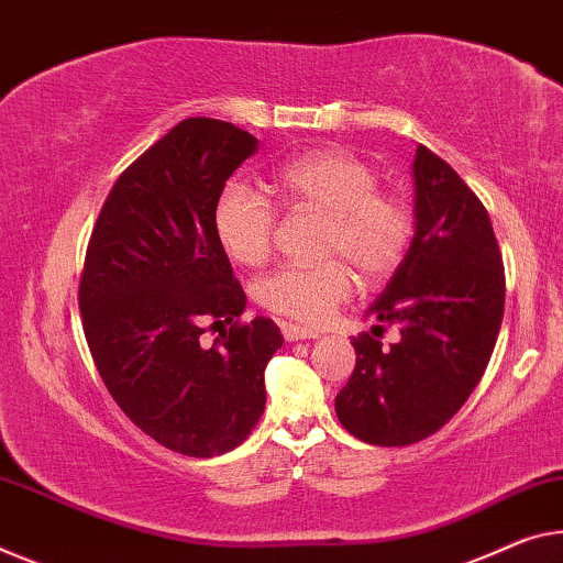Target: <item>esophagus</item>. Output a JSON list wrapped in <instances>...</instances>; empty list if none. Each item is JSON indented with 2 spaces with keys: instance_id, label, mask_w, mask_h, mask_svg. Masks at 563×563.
Here are the masks:
<instances>
[{
  "instance_id": "1",
  "label": "esophagus",
  "mask_w": 563,
  "mask_h": 563,
  "mask_svg": "<svg viewBox=\"0 0 563 563\" xmlns=\"http://www.w3.org/2000/svg\"><path fill=\"white\" fill-rule=\"evenodd\" d=\"M279 330L284 334V340L287 342H299V340H319L317 330H307V327H299V324H291V322H279Z\"/></svg>"
}]
</instances>
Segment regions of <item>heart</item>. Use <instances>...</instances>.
Here are the masks:
<instances>
[{"label": "heart", "instance_id": "obj_1", "mask_svg": "<svg viewBox=\"0 0 563 563\" xmlns=\"http://www.w3.org/2000/svg\"><path fill=\"white\" fill-rule=\"evenodd\" d=\"M269 188L291 211L327 219L322 254L342 256L365 282L397 269L412 239V213L400 198L379 194L375 168L340 148H319L274 170ZM276 216L272 203L244 184H229L213 203V233L231 262L256 266L269 256ZM342 262L284 264L256 282L264 309L301 324H319L350 297Z\"/></svg>", "mask_w": 563, "mask_h": 563}]
</instances>
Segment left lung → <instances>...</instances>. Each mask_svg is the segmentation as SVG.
<instances>
[{
	"instance_id": "8db88e82",
	"label": "left lung",
	"mask_w": 563,
	"mask_h": 563,
	"mask_svg": "<svg viewBox=\"0 0 563 563\" xmlns=\"http://www.w3.org/2000/svg\"><path fill=\"white\" fill-rule=\"evenodd\" d=\"M410 249L367 309L401 340L383 349L354 336L357 365L334 400L344 430L369 445H410L463 408L496 347L504 319V262L488 211L426 145L412 161Z\"/></svg>"
}]
</instances>
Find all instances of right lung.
Listing matches in <instances>:
<instances>
[{
	"instance_id": "add662e5",
	"label": "right lung",
	"mask_w": 563,
	"mask_h": 563,
	"mask_svg": "<svg viewBox=\"0 0 563 563\" xmlns=\"http://www.w3.org/2000/svg\"><path fill=\"white\" fill-rule=\"evenodd\" d=\"M256 151L252 133L223 120H180L112 186L85 256L95 367L120 410L180 455L244 443L266 405V362L284 344L272 319L239 322L246 294L213 233L216 198ZM209 323L220 336L206 349Z\"/></svg>"
}]
</instances>
